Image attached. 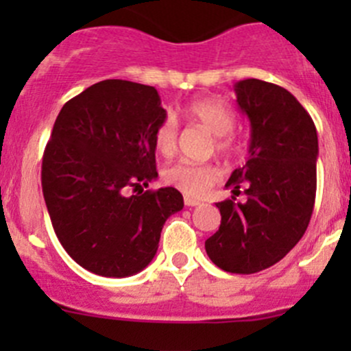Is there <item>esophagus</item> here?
<instances>
[{
  "mask_svg": "<svg viewBox=\"0 0 351 351\" xmlns=\"http://www.w3.org/2000/svg\"><path fill=\"white\" fill-rule=\"evenodd\" d=\"M183 202H185L186 207H195V205L202 204L200 200H197V198H193V197H185V198H183Z\"/></svg>",
  "mask_w": 351,
  "mask_h": 351,
  "instance_id": "obj_1",
  "label": "esophagus"
}]
</instances>
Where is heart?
I'll list each match as a JSON object with an SVG mask.
<instances>
[{"label":"heart","instance_id":"b5f03b06","mask_svg":"<svg viewBox=\"0 0 351 351\" xmlns=\"http://www.w3.org/2000/svg\"><path fill=\"white\" fill-rule=\"evenodd\" d=\"M186 119L204 127L214 136V147L219 154L231 156L239 149L234 134V112L219 98L204 97L189 101L183 108ZM178 129L173 119H165L154 130V147L161 156H171L176 151ZM162 180L186 195L198 197L219 180V169L214 165H197L192 161H176L162 169Z\"/></svg>","mask_w":351,"mask_h":351}]
</instances>
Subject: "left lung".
Masks as SVG:
<instances>
[{"mask_svg":"<svg viewBox=\"0 0 351 351\" xmlns=\"http://www.w3.org/2000/svg\"><path fill=\"white\" fill-rule=\"evenodd\" d=\"M238 105L250 119V158L232 171L234 195L219 202L221 226L205 241L208 258L231 274L271 267L299 243L316 200L317 132L306 108L290 91L261 80L234 84Z\"/></svg>","mask_w":351,"mask_h":351,"instance_id":"1","label":"left lung"}]
</instances>
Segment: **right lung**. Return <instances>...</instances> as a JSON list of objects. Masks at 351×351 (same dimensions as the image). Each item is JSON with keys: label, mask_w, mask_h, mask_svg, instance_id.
<instances>
[{"label": "right lung", "mask_w": 351, "mask_h": 351, "mask_svg": "<svg viewBox=\"0 0 351 351\" xmlns=\"http://www.w3.org/2000/svg\"><path fill=\"white\" fill-rule=\"evenodd\" d=\"M166 119L156 88L105 80L59 112L42 159L52 228L71 258L101 277L144 270L166 219L183 208L173 186L127 197L154 178V130Z\"/></svg>", "instance_id": "obj_1"}]
</instances>
